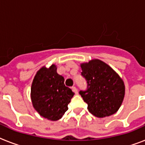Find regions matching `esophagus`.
I'll list each match as a JSON object with an SVG mask.
<instances>
[{
	"mask_svg": "<svg viewBox=\"0 0 145 145\" xmlns=\"http://www.w3.org/2000/svg\"><path fill=\"white\" fill-rule=\"evenodd\" d=\"M72 90H73V92H74V93H75V94H77V93H78V91H77V88H76V87H75V86H72Z\"/></svg>",
	"mask_w": 145,
	"mask_h": 145,
	"instance_id": "1",
	"label": "esophagus"
}]
</instances>
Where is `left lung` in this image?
<instances>
[{
	"instance_id": "8db88e82",
	"label": "left lung",
	"mask_w": 145,
	"mask_h": 145,
	"mask_svg": "<svg viewBox=\"0 0 145 145\" xmlns=\"http://www.w3.org/2000/svg\"><path fill=\"white\" fill-rule=\"evenodd\" d=\"M81 74L87 81V89L80 91L89 111L102 118L114 114L120 108L125 96V84L120 75L108 64L92 59L80 64Z\"/></svg>"
}]
</instances>
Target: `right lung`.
Returning <instances> with one entry per match:
<instances>
[{
    "mask_svg": "<svg viewBox=\"0 0 145 145\" xmlns=\"http://www.w3.org/2000/svg\"><path fill=\"white\" fill-rule=\"evenodd\" d=\"M65 79L57 73L56 65L37 71L31 87L32 105L41 117L52 121L61 119L68 110L74 93L65 86Z\"/></svg>",
    "mask_w": 145,
    "mask_h": 145,
    "instance_id": "right-lung-1",
    "label": "right lung"
}]
</instances>
